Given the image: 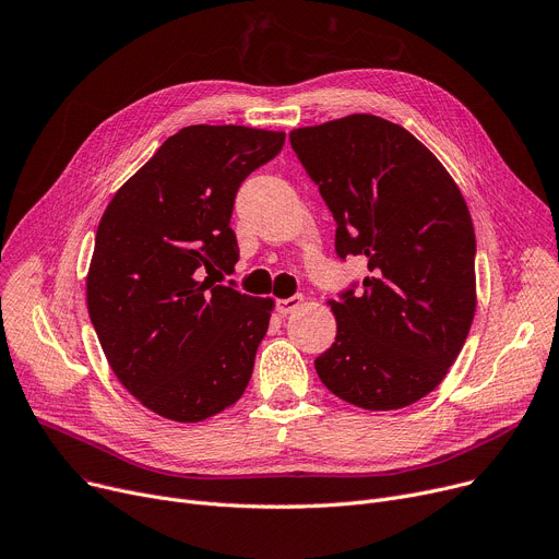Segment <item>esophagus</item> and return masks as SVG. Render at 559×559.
<instances>
[{
  "label": "esophagus",
  "instance_id": "34e87169",
  "mask_svg": "<svg viewBox=\"0 0 559 559\" xmlns=\"http://www.w3.org/2000/svg\"><path fill=\"white\" fill-rule=\"evenodd\" d=\"M304 306H306V296H304V294H296V296H289V299H281V301L276 304V310H278L283 317H287V314L296 312V310L304 308Z\"/></svg>",
  "mask_w": 559,
  "mask_h": 559
}]
</instances>
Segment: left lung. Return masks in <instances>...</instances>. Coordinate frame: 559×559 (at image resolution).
<instances>
[{
    "label": "left lung",
    "mask_w": 559,
    "mask_h": 559,
    "mask_svg": "<svg viewBox=\"0 0 559 559\" xmlns=\"http://www.w3.org/2000/svg\"><path fill=\"white\" fill-rule=\"evenodd\" d=\"M289 143L337 222L340 258L368 267L361 294L328 301L337 340L317 376L366 412L414 404L448 376L476 310L465 198L427 145L373 115L296 128Z\"/></svg>",
    "instance_id": "1"
}]
</instances>
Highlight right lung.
Segmentation results:
<instances>
[{
    "mask_svg": "<svg viewBox=\"0 0 559 559\" xmlns=\"http://www.w3.org/2000/svg\"><path fill=\"white\" fill-rule=\"evenodd\" d=\"M283 143L274 130L181 128L100 217L90 319L119 382L162 418L206 420L249 384L274 299L215 283L240 255L229 227L240 183Z\"/></svg>",
    "mask_w": 559,
    "mask_h": 559,
    "instance_id": "1",
    "label": "right lung"
}]
</instances>
